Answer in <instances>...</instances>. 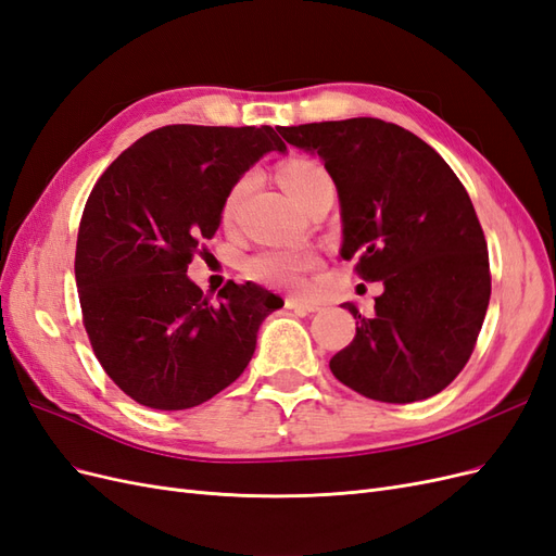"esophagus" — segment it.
Returning a JSON list of instances; mask_svg holds the SVG:
<instances>
[{"mask_svg":"<svg viewBox=\"0 0 556 556\" xmlns=\"http://www.w3.org/2000/svg\"><path fill=\"white\" fill-rule=\"evenodd\" d=\"M285 308L296 311V313H313V311H317L319 306L315 304V301H308V299L288 296V299H285Z\"/></svg>","mask_w":556,"mask_h":556,"instance_id":"obj_1","label":"esophagus"}]
</instances>
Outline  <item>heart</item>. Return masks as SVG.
<instances>
[{
  "label": "heart",
  "instance_id": "obj_1",
  "mask_svg": "<svg viewBox=\"0 0 556 556\" xmlns=\"http://www.w3.org/2000/svg\"><path fill=\"white\" fill-rule=\"evenodd\" d=\"M280 185L288 194L296 201L299 206H304V201L319 188L325 185H331V178L327 169L315 160L306 157H296L285 162L278 169ZM252 185V176L245 174L237 182L231 185V190L225 197L223 204V220L229 223L237 215L241 201L245 199L248 190ZM319 257L311 250H288V248H278V250H264L260 255L252 257L245 264V274L255 282L266 285V288H282V290H296L304 285V278L319 268Z\"/></svg>",
  "mask_w": 556,
  "mask_h": 556
}]
</instances>
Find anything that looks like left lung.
I'll use <instances>...</instances> for the list:
<instances>
[{"instance_id":"obj_1","label":"left lung","mask_w":556,"mask_h":556,"mask_svg":"<svg viewBox=\"0 0 556 556\" xmlns=\"http://www.w3.org/2000/svg\"><path fill=\"white\" fill-rule=\"evenodd\" d=\"M317 153L341 201V257L382 280L374 315L329 362L350 390L384 403L443 392L476 348L492 294L490 255L470 197L413 131L378 117L278 127Z\"/></svg>"}]
</instances>
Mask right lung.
<instances>
[{
  "instance_id": "obj_1",
  "label": "right lung",
  "mask_w": 556,
  "mask_h": 556,
  "mask_svg": "<svg viewBox=\"0 0 556 556\" xmlns=\"http://www.w3.org/2000/svg\"><path fill=\"white\" fill-rule=\"evenodd\" d=\"M268 150L274 127L166 125L99 176L83 208L76 285L94 357L141 406L185 410L237 380L262 319L282 299L229 280L217 301L188 278L223 220L225 197Z\"/></svg>"
}]
</instances>
